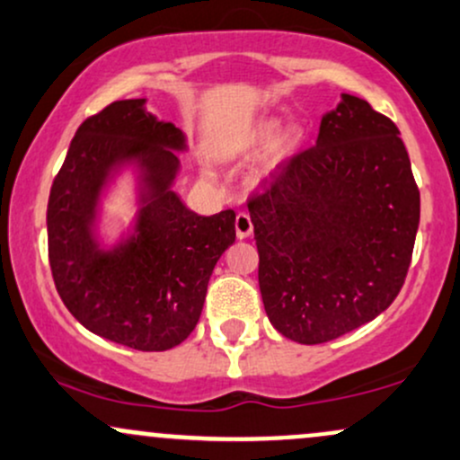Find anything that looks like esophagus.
I'll list each match as a JSON object with an SVG mask.
<instances>
[{
  "label": "esophagus",
  "mask_w": 460,
  "mask_h": 460,
  "mask_svg": "<svg viewBox=\"0 0 460 460\" xmlns=\"http://www.w3.org/2000/svg\"><path fill=\"white\" fill-rule=\"evenodd\" d=\"M235 234H237V237H240V240H244V237L252 234L251 216L244 214V212H240L235 216Z\"/></svg>",
  "instance_id": "esophagus-1"
}]
</instances>
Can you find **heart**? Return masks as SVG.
Segmentation results:
<instances>
[{
	"label": "heart",
	"mask_w": 460,
	"mask_h": 460,
	"mask_svg": "<svg viewBox=\"0 0 460 460\" xmlns=\"http://www.w3.org/2000/svg\"><path fill=\"white\" fill-rule=\"evenodd\" d=\"M279 133V120H263L257 125L244 140L240 142V149H260L266 146L272 140L273 136ZM277 136V135H276ZM278 137V136H277ZM300 142V129L298 128H288L283 129L277 139L272 142L270 151H268V168H277L285 157L289 155L296 145Z\"/></svg>",
	"instance_id": "obj_1"
}]
</instances>
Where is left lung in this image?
Instances as JSON below:
<instances>
[{"mask_svg":"<svg viewBox=\"0 0 460 460\" xmlns=\"http://www.w3.org/2000/svg\"><path fill=\"white\" fill-rule=\"evenodd\" d=\"M248 212L268 318L311 346L358 329L398 296L420 190L394 120L341 94L315 145L279 164Z\"/></svg>","mask_w":460,"mask_h":460,"instance_id":"left-lung-1","label":"left lung"}]
</instances>
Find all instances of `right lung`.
<instances>
[{
    "label": "right lung",
    "instance_id": "1",
    "mask_svg": "<svg viewBox=\"0 0 460 460\" xmlns=\"http://www.w3.org/2000/svg\"><path fill=\"white\" fill-rule=\"evenodd\" d=\"M186 136L145 110V99L114 102L88 116L71 140L47 203L49 266L66 309L94 335L134 350L181 344L203 311L216 261L235 242V212H190L171 186ZM141 171L135 234L110 252L92 225L114 167Z\"/></svg>",
    "mask_w": 460,
    "mask_h": 460
}]
</instances>
